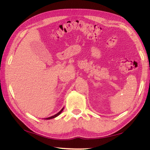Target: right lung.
Here are the masks:
<instances>
[{
	"label": "right lung",
	"instance_id": "1",
	"mask_svg": "<svg viewBox=\"0 0 150 150\" xmlns=\"http://www.w3.org/2000/svg\"><path fill=\"white\" fill-rule=\"evenodd\" d=\"M63 108H63L62 110H61L58 113H57L56 115H54V116H51V117H48V118H45V119H46V120H50V119H52V118H55V117H57V116H59L61 113H62V112L63 111Z\"/></svg>",
	"mask_w": 150,
	"mask_h": 150
}]
</instances>
